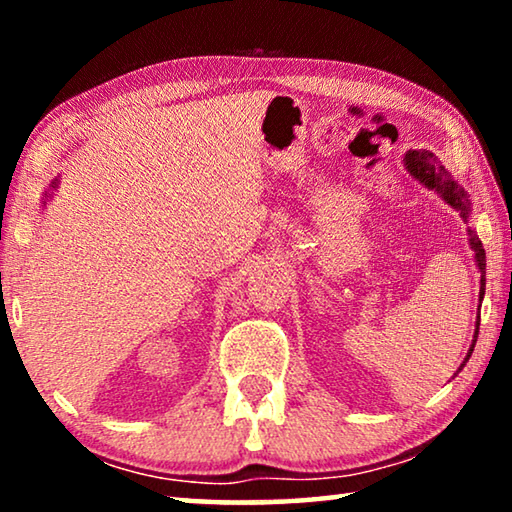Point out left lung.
Masks as SVG:
<instances>
[{"mask_svg":"<svg viewBox=\"0 0 512 512\" xmlns=\"http://www.w3.org/2000/svg\"><path fill=\"white\" fill-rule=\"evenodd\" d=\"M404 160H406V167H409V171L420 180V183H424L429 189H436V192L443 196L449 205L456 207V210L463 214V219H467V214H470V198H467L465 189L461 185L454 183L452 176L445 171L443 162H440L436 155L429 151H409ZM470 244L474 248L476 264H479L481 275H483L485 273V250H483L481 239L476 237L472 230H470ZM481 287H485V280H481ZM481 298H483V289H481ZM470 354H472V350H470ZM470 354H467V359H470Z\"/></svg>","mask_w":512,"mask_h":512,"instance_id":"obj_1","label":"left lung"}]
</instances>
